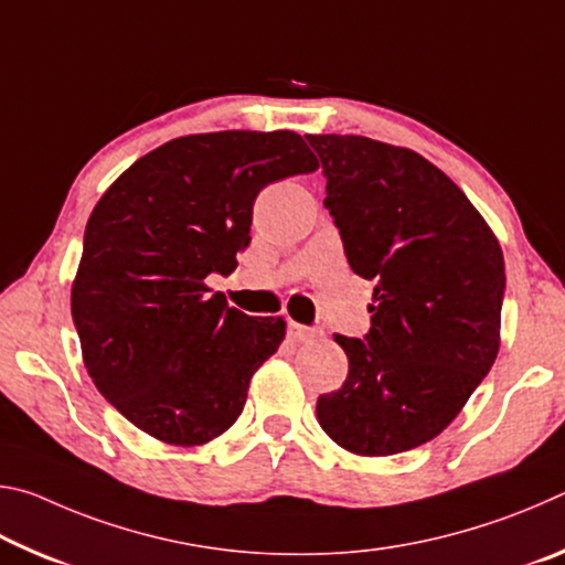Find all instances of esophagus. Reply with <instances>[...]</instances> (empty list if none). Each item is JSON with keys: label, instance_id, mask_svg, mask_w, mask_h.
Segmentation results:
<instances>
[{"label": "esophagus", "instance_id": "1", "mask_svg": "<svg viewBox=\"0 0 565 565\" xmlns=\"http://www.w3.org/2000/svg\"><path fill=\"white\" fill-rule=\"evenodd\" d=\"M289 337L294 341H311L321 337V329H311V327H301V323H289Z\"/></svg>", "mask_w": 565, "mask_h": 565}]
</instances>
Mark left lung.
<instances>
[{"label":"left lung","mask_w":565,"mask_h":565,"mask_svg":"<svg viewBox=\"0 0 565 565\" xmlns=\"http://www.w3.org/2000/svg\"><path fill=\"white\" fill-rule=\"evenodd\" d=\"M353 274L374 281L371 331L333 337L349 376L317 401L323 431L356 456L431 441L461 414L501 347L505 266L466 194L416 151L306 134Z\"/></svg>","instance_id":"1"}]
</instances>
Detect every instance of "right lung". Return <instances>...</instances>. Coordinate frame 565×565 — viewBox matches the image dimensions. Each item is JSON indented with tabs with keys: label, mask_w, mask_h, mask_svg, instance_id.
Here are the masks:
<instances>
[{
	"label": "right lung",
	"mask_w": 565,
	"mask_h": 565,
	"mask_svg": "<svg viewBox=\"0 0 565 565\" xmlns=\"http://www.w3.org/2000/svg\"><path fill=\"white\" fill-rule=\"evenodd\" d=\"M317 169L296 131L189 134L104 191L84 232L72 319L94 386L145 434L202 446L242 414L286 321L226 306L206 276L236 269L266 184Z\"/></svg>",
	"instance_id": "add662e5"
}]
</instances>
